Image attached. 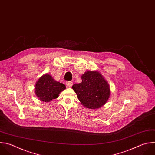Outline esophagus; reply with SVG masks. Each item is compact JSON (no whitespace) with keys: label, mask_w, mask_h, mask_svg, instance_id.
Masks as SVG:
<instances>
[{"label":"esophagus","mask_w":155,"mask_h":155,"mask_svg":"<svg viewBox=\"0 0 155 155\" xmlns=\"http://www.w3.org/2000/svg\"><path fill=\"white\" fill-rule=\"evenodd\" d=\"M66 85H67V86L68 87L70 88V87H71L72 85H73V82H71V81L67 82L66 83Z\"/></svg>","instance_id":"obj_1"}]
</instances>
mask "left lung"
<instances>
[{
	"label": "left lung",
	"instance_id": "left-lung-1",
	"mask_svg": "<svg viewBox=\"0 0 155 155\" xmlns=\"http://www.w3.org/2000/svg\"><path fill=\"white\" fill-rule=\"evenodd\" d=\"M82 82L72 88L81 104L86 108L96 109L108 101L110 90L107 82L98 71H88L82 76Z\"/></svg>",
	"mask_w": 155,
	"mask_h": 155
}]
</instances>
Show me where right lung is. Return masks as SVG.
<instances>
[{
  "instance_id": "add662e5",
  "label": "right lung",
  "mask_w": 155,
  "mask_h": 155,
  "mask_svg": "<svg viewBox=\"0 0 155 155\" xmlns=\"http://www.w3.org/2000/svg\"><path fill=\"white\" fill-rule=\"evenodd\" d=\"M65 88L64 84L56 81L50 75L45 74L36 82L35 93L41 101L48 102L58 97L59 93Z\"/></svg>"
}]
</instances>
